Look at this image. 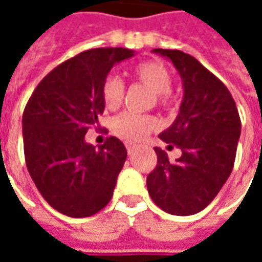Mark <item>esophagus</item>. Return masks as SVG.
<instances>
[{
	"label": "esophagus",
	"mask_w": 262,
	"mask_h": 262,
	"mask_svg": "<svg viewBox=\"0 0 262 262\" xmlns=\"http://www.w3.org/2000/svg\"><path fill=\"white\" fill-rule=\"evenodd\" d=\"M125 146H126V150H127V153L129 154L133 153V151H135V150L137 148V144H135V143H132V142H126Z\"/></svg>",
	"instance_id": "34e87169"
}]
</instances>
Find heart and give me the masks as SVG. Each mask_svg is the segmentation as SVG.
Masks as SVG:
<instances>
[{"label": "heart", "mask_w": 262, "mask_h": 262, "mask_svg": "<svg viewBox=\"0 0 262 262\" xmlns=\"http://www.w3.org/2000/svg\"><path fill=\"white\" fill-rule=\"evenodd\" d=\"M132 80L143 84L153 91V103L160 108H170L174 102L172 94V74L168 67L160 60H143L137 63L130 71ZM101 97L105 108L116 111L120 108L125 99V84L116 75H106L101 86ZM157 126V120L151 115H137L123 112L116 116L112 122V129L122 139L139 142L153 132Z\"/></svg>", "instance_id": "obj_1"}]
</instances>
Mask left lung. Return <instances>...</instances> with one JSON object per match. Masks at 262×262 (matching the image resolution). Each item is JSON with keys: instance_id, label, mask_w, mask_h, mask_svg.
I'll return each instance as SVG.
<instances>
[{"instance_id": "8db88e82", "label": "left lung", "mask_w": 262, "mask_h": 262, "mask_svg": "<svg viewBox=\"0 0 262 262\" xmlns=\"http://www.w3.org/2000/svg\"><path fill=\"white\" fill-rule=\"evenodd\" d=\"M180 71L184 99L176 122L160 135L182 156L170 163L156 147L157 164L147 176L153 202L164 212L188 216L201 212L219 193L236 160L242 120L230 91L195 57L181 50L154 49Z\"/></svg>"}]
</instances>
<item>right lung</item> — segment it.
<instances>
[{"label":"right lung","mask_w":262,"mask_h":262,"mask_svg":"<svg viewBox=\"0 0 262 262\" xmlns=\"http://www.w3.org/2000/svg\"><path fill=\"white\" fill-rule=\"evenodd\" d=\"M133 52L90 49L54 67L26 102L22 129L25 163L45 201L70 217L98 213L114 195L126 147L109 136L95 148L84 142L105 105L101 86L116 61Z\"/></svg>","instance_id":"obj_1"}]
</instances>
